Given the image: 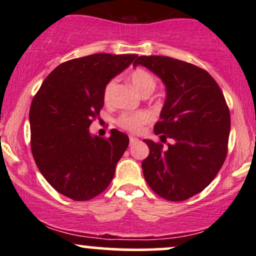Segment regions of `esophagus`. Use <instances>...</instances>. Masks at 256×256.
I'll list each match as a JSON object with an SVG mask.
<instances>
[{
  "instance_id": "1",
  "label": "esophagus",
  "mask_w": 256,
  "mask_h": 256,
  "mask_svg": "<svg viewBox=\"0 0 256 256\" xmlns=\"http://www.w3.org/2000/svg\"><path fill=\"white\" fill-rule=\"evenodd\" d=\"M138 142H139V139H138V138H136V136L129 138V142H130V145H133V144H136Z\"/></svg>"
}]
</instances>
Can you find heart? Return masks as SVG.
<instances>
[{
  "label": "heart",
  "mask_w": 256,
  "mask_h": 256,
  "mask_svg": "<svg viewBox=\"0 0 256 256\" xmlns=\"http://www.w3.org/2000/svg\"><path fill=\"white\" fill-rule=\"evenodd\" d=\"M129 80H130L132 84L134 86V88L139 92L140 94L145 93H152L156 88V80L152 76L151 72H148L145 68H136V70L132 71L129 74ZM114 81L111 80L106 83L104 88V99L108 100L111 96V92H112ZM151 120L150 114L145 112V111H139V112H133V114H120V118L117 122L123 129L129 132H133V133H138L140 132L144 127V124L148 122Z\"/></svg>",
  "instance_id": "heart-1"
}]
</instances>
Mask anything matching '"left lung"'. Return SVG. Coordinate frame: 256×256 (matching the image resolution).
Segmentation results:
<instances>
[{
    "instance_id": "obj_1",
    "label": "left lung",
    "mask_w": 256,
    "mask_h": 256,
    "mask_svg": "<svg viewBox=\"0 0 256 256\" xmlns=\"http://www.w3.org/2000/svg\"><path fill=\"white\" fill-rule=\"evenodd\" d=\"M142 65L166 86V102L154 124L160 142L145 139L150 154L142 160L148 186L168 200H185L209 185L225 162L231 128L222 92L206 70L169 56H139Z\"/></svg>"
}]
</instances>
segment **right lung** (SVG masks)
<instances>
[{
    "mask_svg": "<svg viewBox=\"0 0 256 256\" xmlns=\"http://www.w3.org/2000/svg\"><path fill=\"white\" fill-rule=\"evenodd\" d=\"M136 54H93L56 66L30 108L31 151L44 179L59 194L88 200L110 185L129 138L111 129L108 139L90 134L104 106L106 83L128 68Z\"/></svg>",
    "mask_w": 256,
    "mask_h": 256,
    "instance_id": "add662e5",
    "label": "right lung"
}]
</instances>
